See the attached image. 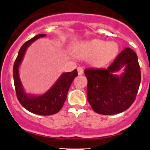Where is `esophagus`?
I'll return each mask as SVG.
<instances>
[{
  "label": "esophagus",
  "mask_w": 150,
  "mask_h": 150,
  "mask_svg": "<svg viewBox=\"0 0 150 150\" xmlns=\"http://www.w3.org/2000/svg\"><path fill=\"white\" fill-rule=\"evenodd\" d=\"M77 72H78V75H83L84 73V70L82 67H78L77 68Z\"/></svg>",
  "instance_id": "1"
}]
</instances>
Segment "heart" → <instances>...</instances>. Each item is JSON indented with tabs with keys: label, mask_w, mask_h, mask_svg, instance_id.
Segmentation results:
<instances>
[{
	"label": "heart",
	"mask_w": 150,
	"mask_h": 150,
	"mask_svg": "<svg viewBox=\"0 0 150 150\" xmlns=\"http://www.w3.org/2000/svg\"><path fill=\"white\" fill-rule=\"evenodd\" d=\"M74 49L77 56L88 58L89 64L96 68H102L107 65L118 53L116 43L99 39L80 41L75 44Z\"/></svg>",
	"instance_id": "heart-1"
}]
</instances>
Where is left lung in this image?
I'll use <instances>...</instances> for the list:
<instances>
[{
  "label": "left lung",
  "mask_w": 150,
  "mask_h": 150,
  "mask_svg": "<svg viewBox=\"0 0 150 150\" xmlns=\"http://www.w3.org/2000/svg\"><path fill=\"white\" fill-rule=\"evenodd\" d=\"M120 75L115 73L120 69ZM88 80L87 98L95 112L117 114L125 111L135 101L141 81L140 68L135 51L126 48L108 69H86Z\"/></svg>",
  "instance_id": "8db88e82"
}]
</instances>
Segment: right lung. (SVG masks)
I'll return each mask as SVG.
<instances>
[{
    "label": "right lung",
    "mask_w": 150,
    "mask_h": 150,
    "mask_svg": "<svg viewBox=\"0 0 150 150\" xmlns=\"http://www.w3.org/2000/svg\"><path fill=\"white\" fill-rule=\"evenodd\" d=\"M46 34H38L25 42L20 48L18 57L13 66V79L17 97L20 104L27 111L41 116H49L58 113L63 107L67 98L68 90L77 71L63 73L58 77L47 92L42 94H32L26 92L20 78L19 68L25 56L27 48L39 38L45 37Z\"/></svg>",
    "instance_id": "obj_1"
}]
</instances>
